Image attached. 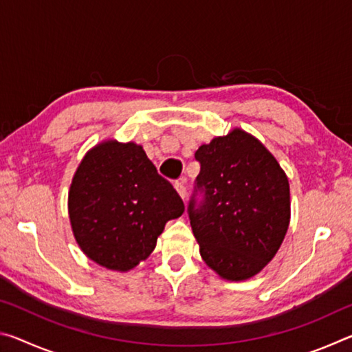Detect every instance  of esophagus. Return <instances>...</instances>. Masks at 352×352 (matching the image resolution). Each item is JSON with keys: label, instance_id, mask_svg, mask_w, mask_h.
I'll return each mask as SVG.
<instances>
[{"label": "esophagus", "instance_id": "1", "mask_svg": "<svg viewBox=\"0 0 352 352\" xmlns=\"http://www.w3.org/2000/svg\"><path fill=\"white\" fill-rule=\"evenodd\" d=\"M175 189H177V192H178V195H180V197L184 200L186 199V195H188V190H186V186H184V183L183 182H177L175 184Z\"/></svg>", "mask_w": 352, "mask_h": 352}]
</instances>
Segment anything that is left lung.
<instances>
[{
    "label": "left lung",
    "mask_w": 352,
    "mask_h": 352,
    "mask_svg": "<svg viewBox=\"0 0 352 352\" xmlns=\"http://www.w3.org/2000/svg\"><path fill=\"white\" fill-rule=\"evenodd\" d=\"M200 163L189 220L206 265L226 281H245L275 258L290 222L289 180L276 158L242 129L195 152Z\"/></svg>",
    "instance_id": "obj_1"
}]
</instances>
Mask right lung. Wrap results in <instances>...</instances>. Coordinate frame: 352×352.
<instances>
[{
  "label": "right lung",
  "mask_w": 352,
  "mask_h": 352,
  "mask_svg": "<svg viewBox=\"0 0 352 352\" xmlns=\"http://www.w3.org/2000/svg\"><path fill=\"white\" fill-rule=\"evenodd\" d=\"M183 211L177 190L132 141L105 140L90 148L68 192L77 245L115 272H129L147 259L166 222Z\"/></svg>",
  "instance_id": "obj_1"
}]
</instances>
